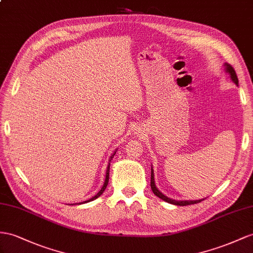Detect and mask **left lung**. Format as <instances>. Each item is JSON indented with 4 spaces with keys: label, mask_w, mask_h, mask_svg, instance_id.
<instances>
[{
    "label": "left lung",
    "mask_w": 253,
    "mask_h": 253,
    "mask_svg": "<svg viewBox=\"0 0 253 253\" xmlns=\"http://www.w3.org/2000/svg\"><path fill=\"white\" fill-rule=\"evenodd\" d=\"M224 66V71L226 74H228L231 78V80L234 82L236 85L238 86V79H237V76H236V73L234 68H233L230 64L228 63H224L223 64ZM151 188L154 192L155 196H157L158 198H160L161 200L166 201V202L170 203V204H173V205H178V206H186V205H190V204H196V203H199L201 202V201H203L204 199H201V200H182V201H176V200H173L171 198H168L167 196H165V194L161 192L156 185H155V177H154V169H153V166H152V169H151Z\"/></svg>",
    "instance_id": "obj_1"
}]
</instances>
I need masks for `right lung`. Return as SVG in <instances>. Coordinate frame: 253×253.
Here are the masks:
<instances>
[{
  "instance_id": "1",
  "label": "right lung",
  "mask_w": 253,
  "mask_h": 253,
  "mask_svg": "<svg viewBox=\"0 0 253 253\" xmlns=\"http://www.w3.org/2000/svg\"><path fill=\"white\" fill-rule=\"evenodd\" d=\"M118 151V150H116ZM116 151L111 155V156H110V159H109V163H108V167H107V171H106V178H105V183H103V185H102V187H101V189L98 191V193L97 194H95L94 197H92L90 199H88V200H86V201H83V202H80V203H75V204H70V205H76V204H78V205H80V204H84V203H88V202H92V201H94V200H96L97 198H99L101 194H102V192L105 191V189L107 188V186H108V182H109V172H110V161L112 160V158L114 157V155H115V153H116Z\"/></svg>"
}]
</instances>
